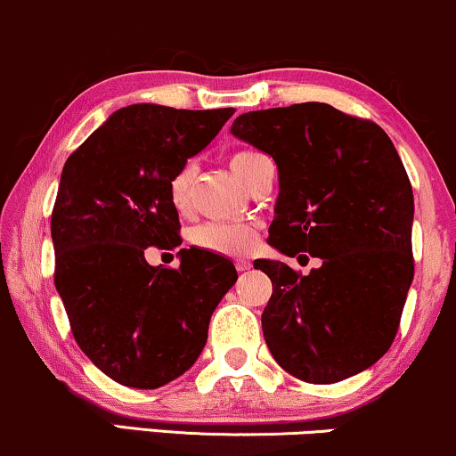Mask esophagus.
<instances>
[{
    "instance_id": "obj_1",
    "label": "esophagus",
    "mask_w": 456,
    "mask_h": 456,
    "mask_svg": "<svg viewBox=\"0 0 456 456\" xmlns=\"http://www.w3.org/2000/svg\"><path fill=\"white\" fill-rule=\"evenodd\" d=\"M235 270H238V272L250 270V261L244 259V256H238V259H235Z\"/></svg>"
}]
</instances>
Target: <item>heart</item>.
<instances>
[{
  "label": "heart",
  "mask_w": 456,
  "mask_h": 456,
  "mask_svg": "<svg viewBox=\"0 0 456 456\" xmlns=\"http://www.w3.org/2000/svg\"><path fill=\"white\" fill-rule=\"evenodd\" d=\"M261 155L252 151H240L229 157V167L244 183L246 174L252 163ZM189 186H191V172L180 169L178 174L169 180V204L174 210L184 212L189 208ZM191 242L197 248H204L218 255H242L250 250L256 242V232L250 224L244 223H208L201 227H195L191 232Z\"/></svg>",
  "instance_id": "b5f03b06"
}]
</instances>
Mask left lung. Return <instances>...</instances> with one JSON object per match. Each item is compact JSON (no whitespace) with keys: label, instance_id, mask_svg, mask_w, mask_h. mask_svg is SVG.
Returning a JSON list of instances; mask_svg holds the SVG:
<instances>
[{"label":"left lung","instance_id":"obj_1","mask_svg":"<svg viewBox=\"0 0 456 456\" xmlns=\"http://www.w3.org/2000/svg\"><path fill=\"white\" fill-rule=\"evenodd\" d=\"M232 134L278 166L270 244L321 259L308 276L255 261L273 287L261 314L267 348L312 385L359 374L391 348L414 278V195L391 138L318 102L240 114Z\"/></svg>","mask_w":456,"mask_h":456}]
</instances>
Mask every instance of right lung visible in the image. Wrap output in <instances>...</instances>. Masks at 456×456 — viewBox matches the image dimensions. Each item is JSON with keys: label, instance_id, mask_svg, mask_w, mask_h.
I'll use <instances>...</instances> for the list:
<instances>
[{"label": "right lung", "instance_id": "add662e5", "mask_svg": "<svg viewBox=\"0 0 456 456\" xmlns=\"http://www.w3.org/2000/svg\"><path fill=\"white\" fill-rule=\"evenodd\" d=\"M233 108H120L65 161L53 208L54 287L82 353L123 387L159 388L206 346L233 263L180 248V267H152L151 246L183 244L169 180L216 138Z\"/></svg>", "mask_w": 456, "mask_h": 456}]
</instances>
